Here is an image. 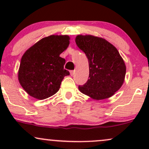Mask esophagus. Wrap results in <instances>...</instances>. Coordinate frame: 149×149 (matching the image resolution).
<instances>
[{
    "label": "esophagus",
    "mask_w": 149,
    "mask_h": 149,
    "mask_svg": "<svg viewBox=\"0 0 149 149\" xmlns=\"http://www.w3.org/2000/svg\"><path fill=\"white\" fill-rule=\"evenodd\" d=\"M74 73H75L74 71H70V74H71V76H73V74H74Z\"/></svg>",
    "instance_id": "34e87169"
}]
</instances>
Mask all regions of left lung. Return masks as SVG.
Instances as JSON below:
<instances>
[{"label":"left lung","instance_id":"8db88e82","mask_svg":"<svg viewBox=\"0 0 149 149\" xmlns=\"http://www.w3.org/2000/svg\"><path fill=\"white\" fill-rule=\"evenodd\" d=\"M76 43L85 53L89 79L80 92L95 100L112 97L124 83L126 66L116 47L103 38L78 35Z\"/></svg>","mask_w":149,"mask_h":149}]
</instances>
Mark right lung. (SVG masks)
Wrapping results in <instances>:
<instances>
[{"instance_id": "right-lung-1", "label": "right lung", "mask_w": 149, "mask_h": 149, "mask_svg": "<svg viewBox=\"0 0 149 149\" xmlns=\"http://www.w3.org/2000/svg\"><path fill=\"white\" fill-rule=\"evenodd\" d=\"M67 35H51L36 42L22 56L18 71L21 86L31 97L45 100L59 91L64 76L65 59L59 57L70 43Z\"/></svg>"}]
</instances>
